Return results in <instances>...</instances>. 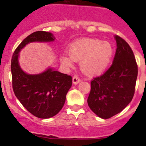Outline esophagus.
<instances>
[{"mask_svg": "<svg viewBox=\"0 0 146 146\" xmlns=\"http://www.w3.org/2000/svg\"><path fill=\"white\" fill-rule=\"evenodd\" d=\"M80 82V79L79 78L77 75H75L73 77V84H78Z\"/></svg>", "mask_w": 146, "mask_h": 146, "instance_id": "1", "label": "esophagus"}]
</instances>
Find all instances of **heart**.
I'll return each mask as SVG.
<instances>
[{
	"mask_svg": "<svg viewBox=\"0 0 146 146\" xmlns=\"http://www.w3.org/2000/svg\"><path fill=\"white\" fill-rule=\"evenodd\" d=\"M114 48L109 42L98 39L78 41L69 47L68 55L73 61H80V68L88 75L100 74L105 70L112 58ZM71 59L63 56L61 62L66 66L73 65Z\"/></svg>",
	"mask_w": 146,
	"mask_h": 146,
	"instance_id": "heart-1",
	"label": "heart"
}]
</instances>
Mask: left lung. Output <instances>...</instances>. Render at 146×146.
Returning a JSON list of instances; mask_svg holds the SVG:
<instances>
[{
	"instance_id": "left-lung-1",
	"label": "left lung",
	"mask_w": 146,
	"mask_h": 146,
	"mask_svg": "<svg viewBox=\"0 0 146 146\" xmlns=\"http://www.w3.org/2000/svg\"><path fill=\"white\" fill-rule=\"evenodd\" d=\"M117 50L110 68L91 81L88 98L90 108L102 119L111 118L122 111L133 99L138 66L129 44L116 35Z\"/></svg>"
}]
</instances>
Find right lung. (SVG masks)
Here are the masks:
<instances>
[{
	"instance_id": "obj_1",
	"label": "right lung",
	"mask_w": 146,
	"mask_h": 146,
	"mask_svg": "<svg viewBox=\"0 0 146 146\" xmlns=\"http://www.w3.org/2000/svg\"><path fill=\"white\" fill-rule=\"evenodd\" d=\"M54 39L55 37L50 32H33L16 48L11 60L12 84L15 95L29 112L40 119L50 118L61 111L66 94L72 85V77L52 68L39 74H27L19 65V53L30 42H52Z\"/></svg>"
}]
</instances>
